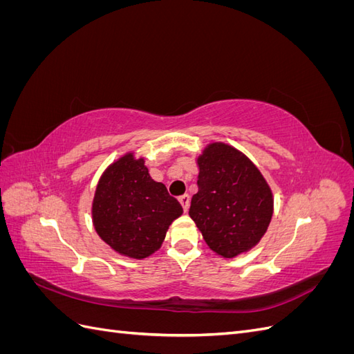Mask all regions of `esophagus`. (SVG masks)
<instances>
[{
  "mask_svg": "<svg viewBox=\"0 0 354 354\" xmlns=\"http://www.w3.org/2000/svg\"><path fill=\"white\" fill-rule=\"evenodd\" d=\"M178 201H180V203H181V207H183V211L187 212L189 203H190V196H189L187 194H185V195H181V196L178 198Z\"/></svg>",
  "mask_w": 354,
  "mask_h": 354,
  "instance_id": "1",
  "label": "esophagus"
}]
</instances>
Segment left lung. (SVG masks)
<instances>
[{"label":"left lung","mask_w":354,"mask_h":354,"mask_svg":"<svg viewBox=\"0 0 354 354\" xmlns=\"http://www.w3.org/2000/svg\"><path fill=\"white\" fill-rule=\"evenodd\" d=\"M198 192L189 216L209 248L233 259L260 242L273 216V195L266 178L238 149L209 143L196 159Z\"/></svg>","instance_id":"obj_1"}]
</instances>
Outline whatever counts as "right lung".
<instances>
[{
	"label": "right lung",
	"instance_id": "obj_1",
	"mask_svg": "<svg viewBox=\"0 0 354 354\" xmlns=\"http://www.w3.org/2000/svg\"><path fill=\"white\" fill-rule=\"evenodd\" d=\"M183 214L178 201L158 183L143 158L125 153L106 168L93 199V224L118 254L146 259L162 245L169 224Z\"/></svg>",
	"mask_w": 354,
	"mask_h": 354
}]
</instances>
